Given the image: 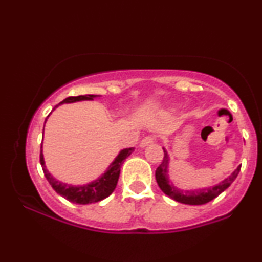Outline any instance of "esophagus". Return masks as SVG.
<instances>
[{"mask_svg":"<svg viewBox=\"0 0 262 262\" xmlns=\"http://www.w3.org/2000/svg\"><path fill=\"white\" fill-rule=\"evenodd\" d=\"M155 142V137H152V136H148V137H144L142 139L141 142V147L144 148V147H148V145L152 144Z\"/></svg>","mask_w":262,"mask_h":262,"instance_id":"34e87169","label":"esophagus"}]
</instances>
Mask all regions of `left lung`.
I'll return each instance as SVG.
<instances>
[{"mask_svg":"<svg viewBox=\"0 0 262 262\" xmlns=\"http://www.w3.org/2000/svg\"><path fill=\"white\" fill-rule=\"evenodd\" d=\"M164 160H162L161 165L156 168L155 171V178L156 182H158L159 188H160L162 191H164L168 198H171L177 202L184 203V205H205V203L212 201L219 196L220 193L229 188V186L232 184V182L235 181L241 171V166H238L235 171H233L231 174L227 177V178L224 179L222 183H219L218 185H214L212 188H206V189H199V190H181L176 188L173 184H169L168 181V174H167V166H168V160L169 156L168 152L166 151L164 148Z\"/></svg>","mask_w":262,"mask_h":262,"instance_id":"1","label":"left lung"}]
</instances>
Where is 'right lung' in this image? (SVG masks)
<instances>
[{"mask_svg":"<svg viewBox=\"0 0 262 262\" xmlns=\"http://www.w3.org/2000/svg\"><path fill=\"white\" fill-rule=\"evenodd\" d=\"M95 97H98V95H80V96H71V97L64 98L62 102H60L57 106H55V108L59 107L60 104L62 103H72V102H77V101L94 100ZM55 108H54V110H55ZM43 131H44V127H43ZM132 151H134V148L123 149V150L119 152L117 158L114 159V161L110 165V167L107 168V171L104 172L100 178L89 183V184L80 185V186H74V185L66 184V183L59 182L56 181L52 174H50L49 171L46 167V164H44L42 145H40L39 161H40V165H42V169L44 172V176H46L47 181L49 182V184L52 185V188L55 190L59 195H61L66 200H69V201L72 203H78V205H88V203L101 201V200L108 198V196L114 191L119 179V174H120L121 165L124 164V160L131 154Z\"/></svg>","mask_w":262,"mask_h":262,"instance_id":"add662e5","label":"right lung"}]
</instances>
